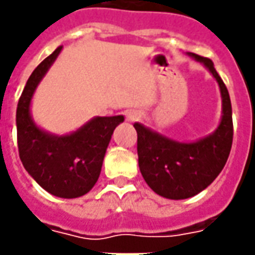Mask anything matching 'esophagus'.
Instances as JSON below:
<instances>
[{"instance_id": "1", "label": "esophagus", "mask_w": 255, "mask_h": 255, "mask_svg": "<svg viewBox=\"0 0 255 255\" xmlns=\"http://www.w3.org/2000/svg\"><path fill=\"white\" fill-rule=\"evenodd\" d=\"M140 116V114L137 111H129L128 114H126V118H128V121L129 122H133V121H136L137 118Z\"/></svg>"}]
</instances>
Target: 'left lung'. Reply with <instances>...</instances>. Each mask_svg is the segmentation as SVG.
<instances>
[{
	"instance_id": "obj_1",
	"label": "left lung",
	"mask_w": 255,
	"mask_h": 255,
	"mask_svg": "<svg viewBox=\"0 0 255 255\" xmlns=\"http://www.w3.org/2000/svg\"><path fill=\"white\" fill-rule=\"evenodd\" d=\"M189 57L202 63L218 81L222 97V118L211 134L195 141H178L144 125H133L137 131L139 168L147 185L167 199H187L209 187L226 164L232 141V102L211 59L195 53Z\"/></svg>"
}]
</instances>
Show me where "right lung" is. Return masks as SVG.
Wrapping results in <instances>:
<instances>
[{
  "instance_id": "1",
  "label": "right lung",
  "mask_w": 255,
  "mask_h": 255,
  "mask_svg": "<svg viewBox=\"0 0 255 255\" xmlns=\"http://www.w3.org/2000/svg\"><path fill=\"white\" fill-rule=\"evenodd\" d=\"M61 49L57 47L29 77L16 108V133L20 161L29 175L49 194L73 199L90 192L98 181L108 144L125 118L95 116L67 134H54L36 125L30 114L33 94Z\"/></svg>"
}]
</instances>
